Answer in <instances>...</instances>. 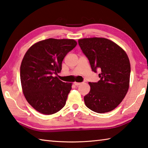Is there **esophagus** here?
I'll return each mask as SVG.
<instances>
[{
	"instance_id": "34e87169",
	"label": "esophagus",
	"mask_w": 148,
	"mask_h": 148,
	"mask_svg": "<svg viewBox=\"0 0 148 148\" xmlns=\"http://www.w3.org/2000/svg\"><path fill=\"white\" fill-rule=\"evenodd\" d=\"M81 84H82V83H80V82H74V85H75V86H78Z\"/></svg>"
}]
</instances>
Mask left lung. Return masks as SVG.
<instances>
[{
  "label": "left lung",
  "mask_w": 148,
  "mask_h": 148,
  "mask_svg": "<svg viewBox=\"0 0 148 148\" xmlns=\"http://www.w3.org/2000/svg\"><path fill=\"white\" fill-rule=\"evenodd\" d=\"M79 46L88 59L92 71L97 70L98 82H89L91 90L84 97L86 106L97 113L113 110L128 91L131 64L127 53L114 42L104 38L78 40Z\"/></svg>",
  "instance_id": "left-lung-1"
}]
</instances>
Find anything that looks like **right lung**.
<instances>
[{
	"instance_id": "add662e5",
	"label": "right lung",
	"mask_w": 148,
	"mask_h": 148,
	"mask_svg": "<svg viewBox=\"0 0 148 148\" xmlns=\"http://www.w3.org/2000/svg\"><path fill=\"white\" fill-rule=\"evenodd\" d=\"M76 45L74 40L49 38L32 45L24 56L20 67L22 89L27 102L40 113L55 114L66 104L72 84L54 76Z\"/></svg>"
}]
</instances>
